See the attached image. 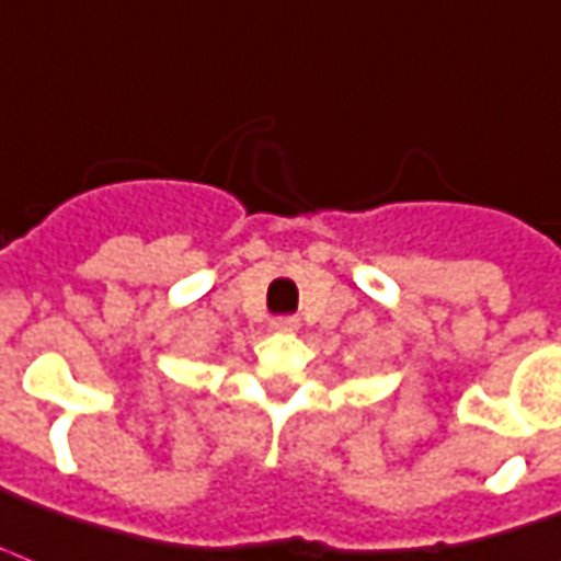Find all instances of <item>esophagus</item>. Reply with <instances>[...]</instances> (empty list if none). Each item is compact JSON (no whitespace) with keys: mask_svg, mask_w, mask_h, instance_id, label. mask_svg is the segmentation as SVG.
Masks as SVG:
<instances>
[{"mask_svg":"<svg viewBox=\"0 0 561 561\" xmlns=\"http://www.w3.org/2000/svg\"><path fill=\"white\" fill-rule=\"evenodd\" d=\"M299 320L297 318H276L271 323L273 332H282V335H288V332H297Z\"/></svg>","mask_w":561,"mask_h":561,"instance_id":"esophagus-1","label":"esophagus"}]
</instances>
